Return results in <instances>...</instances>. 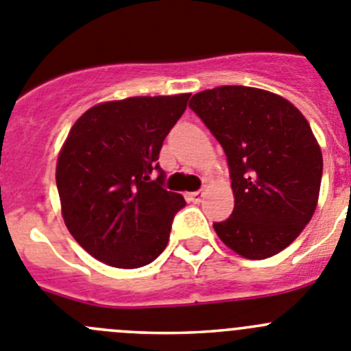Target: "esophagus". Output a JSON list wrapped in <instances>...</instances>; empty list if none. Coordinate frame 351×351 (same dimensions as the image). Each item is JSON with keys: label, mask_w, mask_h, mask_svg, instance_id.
<instances>
[{"label": "esophagus", "mask_w": 351, "mask_h": 351, "mask_svg": "<svg viewBox=\"0 0 351 351\" xmlns=\"http://www.w3.org/2000/svg\"><path fill=\"white\" fill-rule=\"evenodd\" d=\"M202 197H204V192H202V191H197V192H192V194H189V199H191L192 202H201Z\"/></svg>", "instance_id": "obj_1"}]
</instances>
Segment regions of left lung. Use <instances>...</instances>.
<instances>
[{
  "label": "left lung",
  "instance_id": "obj_1",
  "mask_svg": "<svg viewBox=\"0 0 351 351\" xmlns=\"http://www.w3.org/2000/svg\"><path fill=\"white\" fill-rule=\"evenodd\" d=\"M223 147L234 211L213 223L247 260L286 250L312 220L322 180V152L308 121L286 98L250 86H220L189 104Z\"/></svg>",
  "mask_w": 351,
  "mask_h": 351
}]
</instances>
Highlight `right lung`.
<instances>
[{
	"label": "right lung",
	"instance_id": "right-lung-1",
	"mask_svg": "<svg viewBox=\"0 0 351 351\" xmlns=\"http://www.w3.org/2000/svg\"><path fill=\"white\" fill-rule=\"evenodd\" d=\"M189 93L131 97L91 107L57 160L62 216L84 251L106 265L138 268L168 245L183 195L162 186L159 152ZM160 173L156 180L152 173Z\"/></svg>",
	"mask_w": 351,
	"mask_h": 351
}]
</instances>
